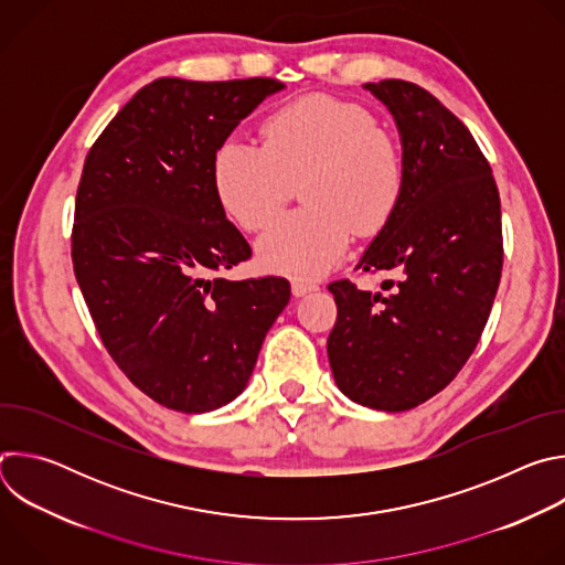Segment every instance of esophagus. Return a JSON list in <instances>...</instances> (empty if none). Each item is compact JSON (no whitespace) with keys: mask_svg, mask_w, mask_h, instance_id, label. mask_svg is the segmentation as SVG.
Returning a JSON list of instances; mask_svg holds the SVG:
<instances>
[{"mask_svg":"<svg viewBox=\"0 0 565 565\" xmlns=\"http://www.w3.org/2000/svg\"><path fill=\"white\" fill-rule=\"evenodd\" d=\"M317 286L315 284H308V281H301V279H292V295L295 297H303L308 292H315Z\"/></svg>","mask_w":565,"mask_h":565,"instance_id":"1","label":"esophagus"}]
</instances>
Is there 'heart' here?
Instances as JSON below:
<instances>
[{"mask_svg":"<svg viewBox=\"0 0 565 565\" xmlns=\"http://www.w3.org/2000/svg\"><path fill=\"white\" fill-rule=\"evenodd\" d=\"M301 212L279 216L257 241L268 273L312 281L347 255L353 232L371 236L405 196V158L371 111L331 96L299 98L264 122V145L227 136L212 156L221 210L262 230L301 183Z\"/></svg>","mask_w":565,"mask_h":565,"instance_id":"b5f03b06","label":"heart"}]
</instances>
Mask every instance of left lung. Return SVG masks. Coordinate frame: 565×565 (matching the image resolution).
<instances>
[{
  "instance_id": "obj_1",
  "label": "left lung",
  "mask_w": 565,
  "mask_h": 565,
  "mask_svg": "<svg viewBox=\"0 0 565 565\" xmlns=\"http://www.w3.org/2000/svg\"><path fill=\"white\" fill-rule=\"evenodd\" d=\"M364 89L395 120L407 183L355 268L402 279L391 295L331 284L338 321L327 349L349 399L395 414L440 393L488 324L503 268L501 199L469 129L429 92L405 79Z\"/></svg>"
}]
</instances>
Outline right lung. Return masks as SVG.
Here are the masks:
<instances>
[{
    "mask_svg": "<svg viewBox=\"0 0 565 565\" xmlns=\"http://www.w3.org/2000/svg\"><path fill=\"white\" fill-rule=\"evenodd\" d=\"M281 83L268 77L142 87L94 142L75 196L73 270L122 373L183 414L244 393L290 299L281 277L230 281L248 241L212 188V156Z\"/></svg>",
    "mask_w": 565,
    "mask_h": 565,
    "instance_id": "right-lung-1",
    "label": "right lung"
}]
</instances>
